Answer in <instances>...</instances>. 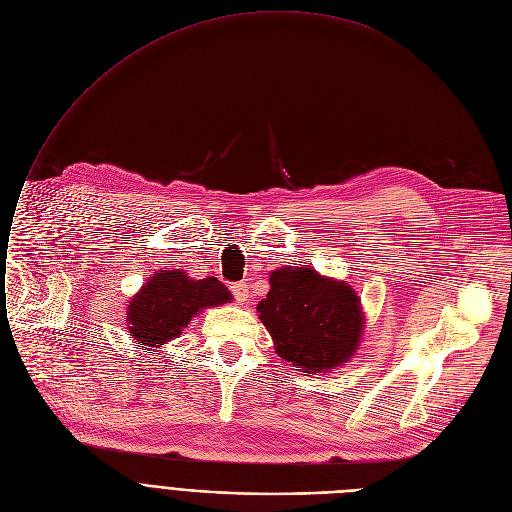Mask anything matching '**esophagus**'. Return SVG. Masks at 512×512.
Returning a JSON list of instances; mask_svg holds the SVG:
<instances>
[{
  "mask_svg": "<svg viewBox=\"0 0 512 512\" xmlns=\"http://www.w3.org/2000/svg\"><path fill=\"white\" fill-rule=\"evenodd\" d=\"M248 285L246 283H235V285H231V293L235 295V299L238 301H246L248 299Z\"/></svg>",
  "mask_w": 512,
  "mask_h": 512,
  "instance_id": "34e87169",
  "label": "esophagus"
}]
</instances>
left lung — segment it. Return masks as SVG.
<instances>
[{"label": "left lung", "instance_id": "left-lung-1", "mask_svg": "<svg viewBox=\"0 0 512 512\" xmlns=\"http://www.w3.org/2000/svg\"><path fill=\"white\" fill-rule=\"evenodd\" d=\"M258 313L281 359L303 373H322L346 363L363 332L355 291L322 279L311 268L274 270Z\"/></svg>", "mask_w": 512, "mask_h": 512}]
</instances>
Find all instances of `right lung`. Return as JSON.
Here are the masks:
<instances>
[{"mask_svg":"<svg viewBox=\"0 0 512 512\" xmlns=\"http://www.w3.org/2000/svg\"><path fill=\"white\" fill-rule=\"evenodd\" d=\"M231 301L215 277L192 281L186 272L160 270L133 297L127 313L131 336L143 346H162L182 334L194 313Z\"/></svg>","mask_w":512,"mask_h":512,"instance_id":"1","label":"right lung"}]
</instances>
